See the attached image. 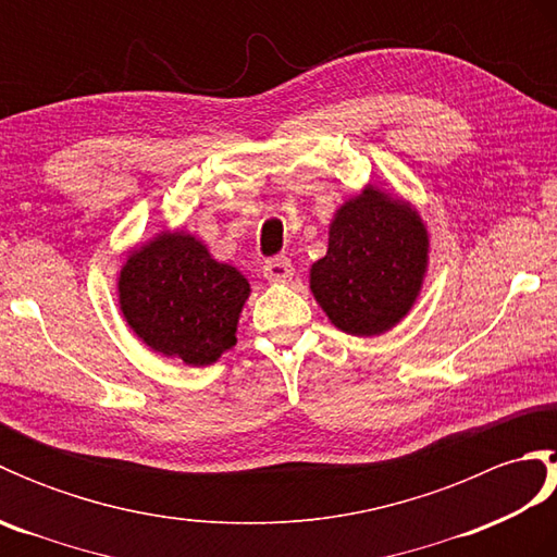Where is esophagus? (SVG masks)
<instances>
[{
    "instance_id": "1",
    "label": "esophagus",
    "mask_w": 557,
    "mask_h": 557,
    "mask_svg": "<svg viewBox=\"0 0 557 557\" xmlns=\"http://www.w3.org/2000/svg\"><path fill=\"white\" fill-rule=\"evenodd\" d=\"M263 275L270 282H289L294 277V265L289 263V258L280 256V258H270L263 265Z\"/></svg>"
}]
</instances>
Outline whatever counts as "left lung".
Instances as JSON below:
<instances>
[{
  "label": "left lung",
  "mask_w": 557,
  "mask_h": 557,
  "mask_svg": "<svg viewBox=\"0 0 557 557\" xmlns=\"http://www.w3.org/2000/svg\"><path fill=\"white\" fill-rule=\"evenodd\" d=\"M431 234L399 194L366 184L342 203L327 230V251L309 287L327 321L354 337H375L407 318L429 272Z\"/></svg>",
  "instance_id": "1"
}]
</instances>
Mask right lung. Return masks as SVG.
Segmentation results:
<instances>
[{
    "instance_id": "obj_1",
    "label": "right lung",
    "mask_w": 557,
    "mask_h": 557,
    "mask_svg": "<svg viewBox=\"0 0 557 557\" xmlns=\"http://www.w3.org/2000/svg\"><path fill=\"white\" fill-rule=\"evenodd\" d=\"M116 297L126 325L148 349L203 369L236 345L251 285L234 265L212 258L196 234L160 230L126 251Z\"/></svg>"
}]
</instances>
